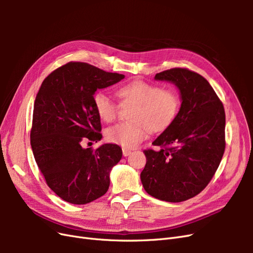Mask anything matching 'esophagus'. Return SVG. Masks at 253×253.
Listing matches in <instances>:
<instances>
[{
  "label": "esophagus",
  "mask_w": 253,
  "mask_h": 253,
  "mask_svg": "<svg viewBox=\"0 0 253 253\" xmlns=\"http://www.w3.org/2000/svg\"><path fill=\"white\" fill-rule=\"evenodd\" d=\"M122 154H124V156H128L129 154H131V151H129L128 149H122Z\"/></svg>",
  "instance_id": "1"
}]
</instances>
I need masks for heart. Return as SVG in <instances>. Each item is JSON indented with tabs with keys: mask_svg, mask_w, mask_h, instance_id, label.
<instances>
[{
	"mask_svg": "<svg viewBox=\"0 0 253 253\" xmlns=\"http://www.w3.org/2000/svg\"><path fill=\"white\" fill-rule=\"evenodd\" d=\"M122 105H134L131 122H121L110 126L105 137L110 142L125 149L135 148L151 132H162L175 120L180 108L177 91L163 88L157 84L136 80L121 85L117 89ZM93 104L98 116L105 122L117 117L120 105L102 90L93 96Z\"/></svg>",
	"mask_w": 253,
	"mask_h": 253,
	"instance_id": "obj_1",
	"label": "heart"
}]
</instances>
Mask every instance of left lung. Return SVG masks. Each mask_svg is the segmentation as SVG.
<instances>
[{
  "label": "left lung",
  "instance_id": "1",
  "mask_svg": "<svg viewBox=\"0 0 253 253\" xmlns=\"http://www.w3.org/2000/svg\"><path fill=\"white\" fill-rule=\"evenodd\" d=\"M178 87L181 106L172 125L144 150L140 174L147 193L160 201L185 202L208 186L223 158L226 140L224 105L210 83L188 68L155 75Z\"/></svg>",
  "mask_w": 253,
  "mask_h": 253
}]
</instances>
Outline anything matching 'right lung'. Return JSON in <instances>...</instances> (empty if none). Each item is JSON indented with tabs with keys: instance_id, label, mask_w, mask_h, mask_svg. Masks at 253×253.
<instances>
[{
	"instance_id": "add662e5",
	"label": "right lung",
	"mask_w": 253,
	"mask_h": 253,
	"mask_svg": "<svg viewBox=\"0 0 253 253\" xmlns=\"http://www.w3.org/2000/svg\"><path fill=\"white\" fill-rule=\"evenodd\" d=\"M124 78L88 63L68 62L51 72L38 91L30 144L47 186L67 203L88 204L109 190L110 172L122 157L121 148L106 143L94 150L81 144L102 138L95 91Z\"/></svg>"
}]
</instances>
